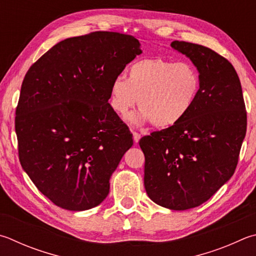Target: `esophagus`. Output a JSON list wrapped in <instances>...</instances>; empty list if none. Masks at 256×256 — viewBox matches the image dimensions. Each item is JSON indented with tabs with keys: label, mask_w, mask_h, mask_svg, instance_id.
Returning <instances> with one entry per match:
<instances>
[{
	"label": "esophagus",
	"mask_w": 256,
	"mask_h": 256,
	"mask_svg": "<svg viewBox=\"0 0 256 256\" xmlns=\"http://www.w3.org/2000/svg\"><path fill=\"white\" fill-rule=\"evenodd\" d=\"M133 138H134V142L138 143V141H140L141 136H140V134H138V132H133Z\"/></svg>",
	"instance_id": "34e87169"
}]
</instances>
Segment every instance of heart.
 I'll return each mask as SVG.
<instances>
[{"mask_svg": "<svg viewBox=\"0 0 256 256\" xmlns=\"http://www.w3.org/2000/svg\"><path fill=\"white\" fill-rule=\"evenodd\" d=\"M200 86V74L192 62L143 58L128 67V78H114L110 104L118 115L125 116L138 103L141 110L132 116V123L152 122L156 128H169L192 110Z\"/></svg>", "mask_w": 256, "mask_h": 256, "instance_id": "b5f03b06", "label": "heart"}]
</instances>
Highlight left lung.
Wrapping results in <instances>:
<instances>
[{
	"instance_id": "left-lung-1",
	"label": "left lung",
	"mask_w": 256,
	"mask_h": 256,
	"mask_svg": "<svg viewBox=\"0 0 256 256\" xmlns=\"http://www.w3.org/2000/svg\"><path fill=\"white\" fill-rule=\"evenodd\" d=\"M200 74L188 114L172 126L143 136L144 187L152 202L186 210L207 202L234 174L246 134L238 72L228 60L200 44L172 41Z\"/></svg>"
}]
</instances>
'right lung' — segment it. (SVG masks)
<instances>
[{"label": "right lung", "mask_w": 256, "mask_h": 256, "mask_svg": "<svg viewBox=\"0 0 256 256\" xmlns=\"http://www.w3.org/2000/svg\"><path fill=\"white\" fill-rule=\"evenodd\" d=\"M140 46L132 36L96 31L60 41L28 70L16 110L18 159L54 205L82 212L108 197L133 146L108 103L110 84Z\"/></svg>", "instance_id": "add662e5"}]
</instances>
